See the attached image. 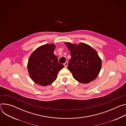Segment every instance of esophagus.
<instances>
[{
  "mask_svg": "<svg viewBox=\"0 0 126 126\" xmlns=\"http://www.w3.org/2000/svg\"><path fill=\"white\" fill-rule=\"evenodd\" d=\"M68 62L67 61H66V62L64 64V66H65V67H67V66H68Z\"/></svg>",
  "mask_w": 126,
  "mask_h": 126,
  "instance_id": "34e87169",
  "label": "esophagus"
}]
</instances>
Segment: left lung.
I'll list each match as a JSON object with an SVG mask.
<instances>
[{
	"label": "left lung",
	"instance_id": "left-lung-1",
	"mask_svg": "<svg viewBox=\"0 0 126 126\" xmlns=\"http://www.w3.org/2000/svg\"><path fill=\"white\" fill-rule=\"evenodd\" d=\"M71 58L68 69L78 82L88 84L98 76L102 67V60L96 50L84 43L78 44L65 42Z\"/></svg>",
	"mask_w": 126,
	"mask_h": 126
}]
</instances>
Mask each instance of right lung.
<instances>
[{"instance_id": "add662e5", "label": "right lung", "mask_w": 126, "mask_h": 126, "mask_svg": "<svg viewBox=\"0 0 126 126\" xmlns=\"http://www.w3.org/2000/svg\"><path fill=\"white\" fill-rule=\"evenodd\" d=\"M56 45L47 44L39 46L30 56L27 69L30 77L38 85L47 86L57 79L58 72L64 66L58 63L54 54Z\"/></svg>"}]
</instances>
